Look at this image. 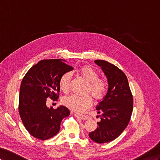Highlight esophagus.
I'll return each mask as SVG.
<instances>
[{"instance_id": "esophagus-1", "label": "esophagus", "mask_w": 160, "mask_h": 160, "mask_svg": "<svg viewBox=\"0 0 160 160\" xmlns=\"http://www.w3.org/2000/svg\"><path fill=\"white\" fill-rule=\"evenodd\" d=\"M74 116L76 117V118H80V119L84 120H88V118H89V117L88 116H87V115H80V114L76 113L74 114Z\"/></svg>"}]
</instances>
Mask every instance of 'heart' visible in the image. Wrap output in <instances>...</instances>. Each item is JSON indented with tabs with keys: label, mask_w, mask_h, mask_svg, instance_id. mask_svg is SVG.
Returning a JSON list of instances; mask_svg holds the SVG:
<instances>
[{
	"label": "heart",
	"mask_w": 160,
	"mask_h": 160,
	"mask_svg": "<svg viewBox=\"0 0 160 160\" xmlns=\"http://www.w3.org/2000/svg\"><path fill=\"white\" fill-rule=\"evenodd\" d=\"M79 72L84 78L89 82L88 91H91L94 97L101 99L105 95L108 89V84L103 79L99 78V73L90 66H84L79 69ZM72 74L71 72H65L61 76L59 80V88L64 93L69 90V84ZM92 99L91 95L80 96L72 95L65 97L63 103L72 111L82 113L91 105Z\"/></svg>",
	"instance_id": "heart-1"
}]
</instances>
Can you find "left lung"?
I'll return each mask as SVG.
<instances>
[{"mask_svg":"<svg viewBox=\"0 0 160 160\" xmlns=\"http://www.w3.org/2000/svg\"><path fill=\"white\" fill-rule=\"evenodd\" d=\"M108 79V92L96 106L101 113L98 127L89 133L97 143L112 141L119 137L128 126L132 115L133 99L128 79L121 69L104 60H95Z\"/></svg>","mask_w":160,"mask_h":160,"instance_id":"obj_1","label":"left lung"}]
</instances>
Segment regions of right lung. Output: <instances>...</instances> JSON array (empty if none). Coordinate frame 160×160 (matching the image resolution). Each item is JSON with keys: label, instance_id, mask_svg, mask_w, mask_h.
<instances>
[{"label": "right lung", "instance_id": "obj_1", "mask_svg": "<svg viewBox=\"0 0 160 160\" xmlns=\"http://www.w3.org/2000/svg\"><path fill=\"white\" fill-rule=\"evenodd\" d=\"M63 59L39 61L28 70L20 86V117L29 133L40 140L55 136L60 130L61 121L70 113L63 105L54 109L52 107L47 108L46 104L48 97L57 100L60 78L73 69Z\"/></svg>", "mask_w": 160, "mask_h": 160}]
</instances>
